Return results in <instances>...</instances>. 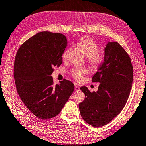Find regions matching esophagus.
Here are the masks:
<instances>
[{
  "instance_id": "obj_1",
  "label": "esophagus",
  "mask_w": 146,
  "mask_h": 146,
  "mask_svg": "<svg viewBox=\"0 0 146 146\" xmlns=\"http://www.w3.org/2000/svg\"><path fill=\"white\" fill-rule=\"evenodd\" d=\"M80 90V87L79 86H77V85H76L75 86V90L76 91H79Z\"/></svg>"
}]
</instances>
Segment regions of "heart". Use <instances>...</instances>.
Instances as JSON below:
<instances>
[{
  "mask_svg": "<svg viewBox=\"0 0 146 146\" xmlns=\"http://www.w3.org/2000/svg\"><path fill=\"white\" fill-rule=\"evenodd\" d=\"M80 51L87 56L88 62L92 66L98 67L104 62V57L102 53L97 52L98 46L92 39L88 37L81 38L77 42ZM67 51L63 54V58L66 59ZM86 72V70H76L72 72V76L77 81H80L82 79V75Z\"/></svg>",
  "mask_w": 146,
  "mask_h": 146,
  "instance_id": "1",
  "label": "heart"
}]
</instances>
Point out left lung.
<instances>
[{
    "label": "left lung",
    "mask_w": 146,
    "mask_h": 146,
    "mask_svg": "<svg viewBox=\"0 0 146 146\" xmlns=\"http://www.w3.org/2000/svg\"><path fill=\"white\" fill-rule=\"evenodd\" d=\"M133 67L126 51L116 41L104 48V60L92 82L100 83L98 90L91 92L80 87L85 98L79 104L82 118L91 126L100 127L115 118L125 106L132 87Z\"/></svg>",
    "instance_id": "1"
}]
</instances>
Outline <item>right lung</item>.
<instances>
[{
	"instance_id": "add662e5",
	"label": "right lung",
	"mask_w": 146,
	"mask_h": 146,
	"mask_svg": "<svg viewBox=\"0 0 146 146\" xmlns=\"http://www.w3.org/2000/svg\"><path fill=\"white\" fill-rule=\"evenodd\" d=\"M67 45L64 35L41 31L17 52L13 74L17 92L28 109L42 119L58 115L74 90V84L66 79L54 85L51 76L53 67L62 63Z\"/></svg>"
}]
</instances>
